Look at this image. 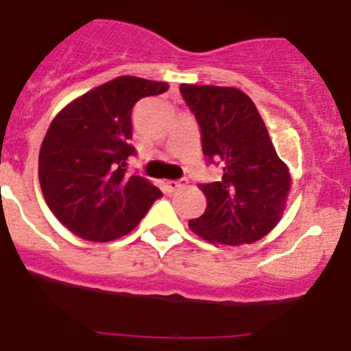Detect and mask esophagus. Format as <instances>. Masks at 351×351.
<instances>
[{"label": "esophagus", "instance_id": "34e87169", "mask_svg": "<svg viewBox=\"0 0 351 351\" xmlns=\"http://www.w3.org/2000/svg\"><path fill=\"white\" fill-rule=\"evenodd\" d=\"M167 191L169 193H173V191L181 190V188H184L186 186V179H178V181H167Z\"/></svg>", "mask_w": 351, "mask_h": 351}]
</instances>
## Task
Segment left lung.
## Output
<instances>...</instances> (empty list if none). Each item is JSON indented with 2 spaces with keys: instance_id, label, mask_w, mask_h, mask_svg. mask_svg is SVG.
<instances>
[{
  "instance_id": "1",
  "label": "left lung",
  "mask_w": 351,
  "mask_h": 351,
  "mask_svg": "<svg viewBox=\"0 0 351 351\" xmlns=\"http://www.w3.org/2000/svg\"><path fill=\"white\" fill-rule=\"evenodd\" d=\"M179 89L200 126L204 156L223 169L219 181L198 184L207 198L206 213L188 225L209 243H255L281 219L291 182L288 167L241 89L193 84Z\"/></svg>"
}]
</instances>
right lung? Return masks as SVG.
I'll use <instances>...</instances> for the list:
<instances>
[{
  "mask_svg": "<svg viewBox=\"0 0 351 351\" xmlns=\"http://www.w3.org/2000/svg\"><path fill=\"white\" fill-rule=\"evenodd\" d=\"M165 82L117 77L61 110L40 147L38 179L54 216L79 237L105 243L138 225L161 191L128 170L137 151L132 110Z\"/></svg>",
  "mask_w": 351,
  "mask_h": 351,
  "instance_id": "obj_1",
  "label": "right lung"
}]
</instances>
